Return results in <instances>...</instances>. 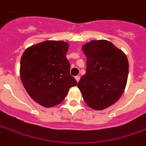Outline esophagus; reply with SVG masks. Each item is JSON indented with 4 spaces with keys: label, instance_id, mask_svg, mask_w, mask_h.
Here are the masks:
<instances>
[{
    "label": "esophagus",
    "instance_id": "1",
    "mask_svg": "<svg viewBox=\"0 0 146 146\" xmlns=\"http://www.w3.org/2000/svg\"><path fill=\"white\" fill-rule=\"evenodd\" d=\"M75 79H76V81L78 82V81H80V76H76V77H75Z\"/></svg>",
    "mask_w": 146,
    "mask_h": 146
}]
</instances>
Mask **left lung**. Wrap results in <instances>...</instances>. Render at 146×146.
<instances>
[{
  "label": "left lung",
  "instance_id": "left-lung-1",
  "mask_svg": "<svg viewBox=\"0 0 146 146\" xmlns=\"http://www.w3.org/2000/svg\"><path fill=\"white\" fill-rule=\"evenodd\" d=\"M87 58L86 73L77 84L87 106L102 110L117 102L124 93L129 73L126 55L106 40L82 46Z\"/></svg>",
  "mask_w": 146,
  "mask_h": 146
}]
</instances>
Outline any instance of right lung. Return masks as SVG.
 <instances>
[{
	"mask_svg": "<svg viewBox=\"0 0 146 146\" xmlns=\"http://www.w3.org/2000/svg\"><path fill=\"white\" fill-rule=\"evenodd\" d=\"M69 46L63 40H45L26 48L21 58L20 76L24 87L43 107L59 105L69 89L77 86L66 57Z\"/></svg>",
	"mask_w": 146,
	"mask_h": 146,
	"instance_id": "add662e5",
	"label": "right lung"
}]
</instances>
